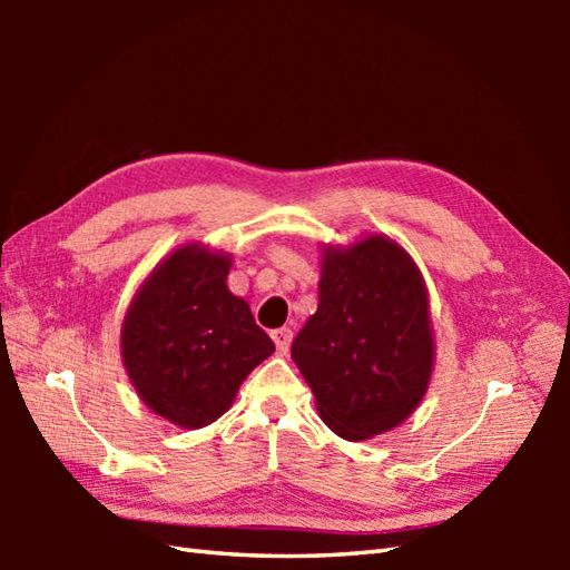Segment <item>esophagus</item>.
Here are the masks:
<instances>
[{"label": "esophagus", "mask_w": 570, "mask_h": 570, "mask_svg": "<svg viewBox=\"0 0 570 570\" xmlns=\"http://www.w3.org/2000/svg\"><path fill=\"white\" fill-rule=\"evenodd\" d=\"M292 337H294V333L288 331V328H278V331L272 333V341H274V345H276V350H278V355H286V353H288V345H292Z\"/></svg>", "instance_id": "esophagus-1"}]
</instances>
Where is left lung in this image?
<instances>
[{
    "mask_svg": "<svg viewBox=\"0 0 570 570\" xmlns=\"http://www.w3.org/2000/svg\"><path fill=\"white\" fill-rule=\"evenodd\" d=\"M292 357L341 439L367 441L404 423L435 362L429 288L411 254L374 233L347 247L323 245L318 311Z\"/></svg>",
    "mask_w": 570,
    "mask_h": 570,
    "instance_id": "1",
    "label": "left lung"
}]
</instances>
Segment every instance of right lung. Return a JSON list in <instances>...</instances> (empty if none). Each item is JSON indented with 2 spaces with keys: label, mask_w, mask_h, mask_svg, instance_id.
<instances>
[{
  "label": "right lung",
  "mask_w": 570,
  "mask_h": 570,
  "mask_svg": "<svg viewBox=\"0 0 570 570\" xmlns=\"http://www.w3.org/2000/svg\"><path fill=\"white\" fill-rule=\"evenodd\" d=\"M229 269V254L186 242L154 266L125 313L127 377L144 406L180 429L220 419L274 353L247 301L227 288Z\"/></svg>",
  "instance_id": "obj_1"
}]
</instances>
